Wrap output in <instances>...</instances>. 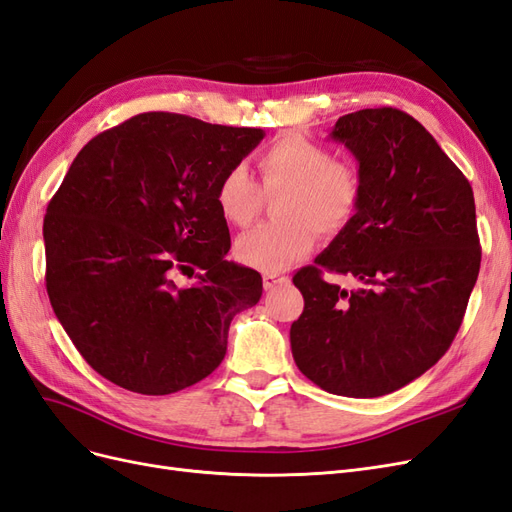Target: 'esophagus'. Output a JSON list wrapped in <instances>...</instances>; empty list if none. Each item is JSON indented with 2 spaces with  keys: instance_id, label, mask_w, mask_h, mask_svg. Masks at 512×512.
<instances>
[{
  "instance_id": "1",
  "label": "esophagus",
  "mask_w": 512,
  "mask_h": 512,
  "mask_svg": "<svg viewBox=\"0 0 512 512\" xmlns=\"http://www.w3.org/2000/svg\"><path fill=\"white\" fill-rule=\"evenodd\" d=\"M287 283H289V276L270 274V272L263 274V289H266V291H272V289H276L278 285H287Z\"/></svg>"
}]
</instances>
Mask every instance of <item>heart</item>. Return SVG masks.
Returning <instances> with one entry per match:
<instances>
[{"label": "heart", "instance_id": "b5f03b06", "mask_svg": "<svg viewBox=\"0 0 512 512\" xmlns=\"http://www.w3.org/2000/svg\"><path fill=\"white\" fill-rule=\"evenodd\" d=\"M259 172L263 191H285L278 208L283 221L263 223L238 238L236 257L244 266L283 272L312 251L317 234H340L357 210V168L304 136H280L263 148ZM263 191L249 170L232 166L217 185V206L229 223L246 227L261 210Z\"/></svg>", "mask_w": 512, "mask_h": 512}]
</instances>
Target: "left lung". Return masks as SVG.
Listing matches in <instances>:
<instances>
[{
  "label": "left lung",
  "instance_id": "left-lung-1",
  "mask_svg": "<svg viewBox=\"0 0 512 512\" xmlns=\"http://www.w3.org/2000/svg\"><path fill=\"white\" fill-rule=\"evenodd\" d=\"M329 138L359 163V204L327 249L293 276L304 312L291 325L300 372L346 398L412 383L449 351L481 268L466 176L419 121L395 108L340 117ZM349 273L346 292L322 270Z\"/></svg>",
  "mask_w": 512,
  "mask_h": 512
}]
</instances>
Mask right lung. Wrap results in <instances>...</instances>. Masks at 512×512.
<instances>
[{
	"label": "right lung",
	"instance_id": "right-lung-1",
	"mask_svg": "<svg viewBox=\"0 0 512 512\" xmlns=\"http://www.w3.org/2000/svg\"><path fill=\"white\" fill-rule=\"evenodd\" d=\"M263 136L144 112L72 161L44 217L46 291L78 353L110 383L168 395L219 368L229 323L263 285L225 259L217 185ZM187 269L198 280L180 288L175 274Z\"/></svg>",
	"mask_w": 512,
	"mask_h": 512
}]
</instances>
